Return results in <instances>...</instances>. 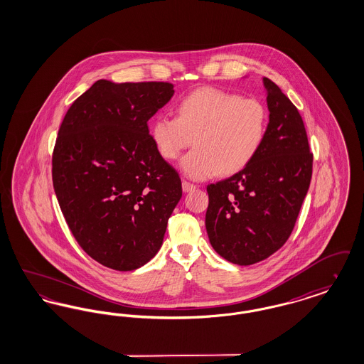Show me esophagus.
I'll return each instance as SVG.
<instances>
[{"instance_id": "esophagus-1", "label": "esophagus", "mask_w": 364, "mask_h": 364, "mask_svg": "<svg viewBox=\"0 0 364 364\" xmlns=\"http://www.w3.org/2000/svg\"><path fill=\"white\" fill-rule=\"evenodd\" d=\"M195 188H196L195 184H192L190 181L183 180V191H184V192H190V191H193Z\"/></svg>"}]
</instances>
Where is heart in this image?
<instances>
[{"instance_id":"heart-1","label":"heart","mask_w":364,"mask_h":364,"mask_svg":"<svg viewBox=\"0 0 364 364\" xmlns=\"http://www.w3.org/2000/svg\"><path fill=\"white\" fill-rule=\"evenodd\" d=\"M177 117L159 116L151 125L158 151L174 161L195 141L196 149L180 168L193 180L232 176L259 154L269 127V112L257 98L203 87L177 105Z\"/></svg>"}]
</instances>
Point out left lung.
<instances>
[{
    "label": "left lung",
    "instance_id": "left-lung-1",
    "mask_svg": "<svg viewBox=\"0 0 364 364\" xmlns=\"http://www.w3.org/2000/svg\"><path fill=\"white\" fill-rule=\"evenodd\" d=\"M269 127L259 154L242 172L208 186V240L224 259L248 266L269 258L294 230L310 187L312 154L289 98L263 77Z\"/></svg>",
    "mask_w": 364,
    "mask_h": 364
}]
</instances>
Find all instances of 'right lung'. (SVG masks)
Here are the masks:
<instances>
[{
    "mask_svg": "<svg viewBox=\"0 0 364 364\" xmlns=\"http://www.w3.org/2000/svg\"><path fill=\"white\" fill-rule=\"evenodd\" d=\"M173 94L165 82L101 79L58 129L52 176L60 208L86 254L113 270H135L156 255L183 195L147 127Z\"/></svg>",
    "mask_w": 364,
    "mask_h": 364,
    "instance_id": "obj_1",
    "label": "right lung"
}]
</instances>
